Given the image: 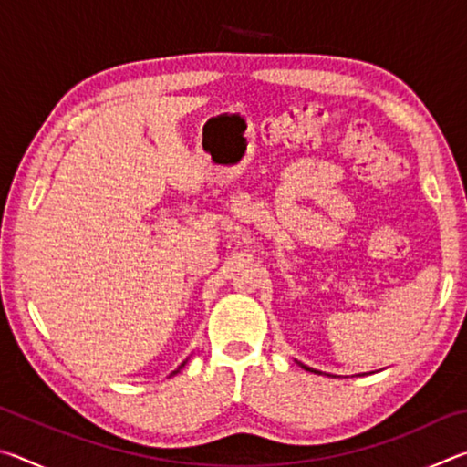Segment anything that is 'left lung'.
<instances>
[{
	"mask_svg": "<svg viewBox=\"0 0 467 467\" xmlns=\"http://www.w3.org/2000/svg\"><path fill=\"white\" fill-rule=\"evenodd\" d=\"M298 365H300V367H303L305 370H309V373H317V375H321V373H319V370H315V368H311V367H306V365H303V362H298Z\"/></svg>",
	"mask_w": 467,
	"mask_h": 467,
	"instance_id": "1",
	"label": "left lung"
}]
</instances>
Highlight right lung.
Segmentation results:
<instances>
[{
    "instance_id": "obj_1",
    "label": "right lung",
    "mask_w": 467,
    "mask_h": 467,
    "mask_svg": "<svg viewBox=\"0 0 467 467\" xmlns=\"http://www.w3.org/2000/svg\"><path fill=\"white\" fill-rule=\"evenodd\" d=\"M185 365H187V360H185V362H183V365H181V367H179L177 370H172V373H171V377H172V375H177V373H179V370H181V368H183Z\"/></svg>"
}]
</instances>
